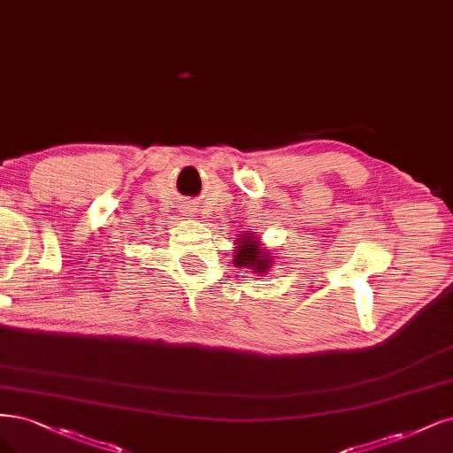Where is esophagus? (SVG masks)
Instances as JSON below:
<instances>
[{
  "label": "esophagus",
  "instance_id": "obj_1",
  "mask_svg": "<svg viewBox=\"0 0 453 453\" xmlns=\"http://www.w3.org/2000/svg\"><path fill=\"white\" fill-rule=\"evenodd\" d=\"M191 211H193V208H191V206H187V208H185V213H191Z\"/></svg>",
  "mask_w": 453,
  "mask_h": 453
}]
</instances>
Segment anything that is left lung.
Instances as JSON below:
<instances>
[{
    "label": "left lung",
    "mask_w": 453,
    "mask_h": 453,
    "mask_svg": "<svg viewBox=\"0 0 453 453\" xmlns=\"http://www.w3.org/2000/svg\"><path fill=\"white\" fill-rule=\"evenodd\" d=\"M264 249L258 247V242L253 240L251 236H243V240H240V245L236 249V258L234 262L238 264V266H247V268H253L257 272H266V268L270 266V257L262 255Z\"/></svg>",
    "instance_id": "obj_1"
}]
</instances>
